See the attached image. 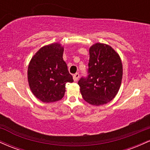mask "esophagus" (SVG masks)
<instances>
[{
	"instance_id": "1",
	"label": "esophagus",
	"mask_w": 150,
	"mask_h": 150,
	"mask_svg": "<svg viewBox=\"0 0 150 150\" xmlns=\"http://www.w3.org/2000/svg\"><path fill=\"white\" fill-rule=\"evenodd\" d=\"M80 77V74L79 73H75L73 75V80L74 81H77V80Z\"/></svg>"
}]
</instances>
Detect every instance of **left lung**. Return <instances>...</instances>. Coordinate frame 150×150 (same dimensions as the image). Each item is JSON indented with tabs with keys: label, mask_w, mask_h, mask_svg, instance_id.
Wrapping results in <instances>:
<instances>
[{
	"label": "left lung",
	"mask_w": 150,
	"mask_h": 150,
	"mask_svg": "<svg viewBox=\"0 0 150 150\" xmlns=\"http://www.w3.org/2000/svg\"><path fill=\"white\" fill-rule=\"evenodd\" d=\"M89 75L78 81L84 100L94 106L111 101L119 90L123 66L119 55L107 44L97 43L89 49Z\"/></svg>",
	"instance_id": "left-lung-1"
}]
</instances>
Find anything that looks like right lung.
Returning a JSON list of instances; mask_svg holds the SVG:
<instances>
[{
  "label": "right lung",
  "instance_id": "obj_1",
  "mask_svg": "<svg viewBox=\"0 0 150 150\" xmlns=\"http://www.w3.org/2000/svg\"><path fill=\"white\" fill-rule=\"evenodd\" d=\"M63 51L58 43L44 46L30 62L29 85L34 95L43 102L61 100L65 94V84L73 82L63 59Z\"/></svg>",
  "mask_w": 150,
  "mask_h": 150
}]
</instances>
